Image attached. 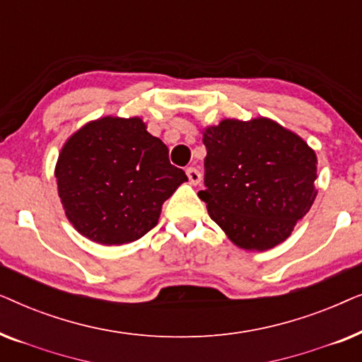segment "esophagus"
Instances as JSON below:
<instances>
[{
  "mask_svg": "<svg viewBox=\"0 0 362 362\" xmlns=\"http://www.w3.org/2000/svg\"><path fill=\"white\" fill-rule=\"evenodd\" d=\"M186 175H187V177H189V182L191 185H199L201 182V173L196 170V168H187L186 170Z\"/></svg>",
  "mask_w": 362,
  "mask_h": 362,
  "instance_id": "34e87169",
  "label": "esophagus"
}]
</instances>
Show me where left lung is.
I'll list each match as a JSON object with an SVG mask.
<instances>
[{
    "mask_svg": "<svg viewBox=\"0 0 362 362\" xmlns=\"http://www.w3.org/2000/svg\"><path fill=\"white\" fill-rule=\"evenodd\" d=\"M204 191L211 219L237 247L269 250L291 234L316 197V155L269 118L206 128Z\"/></svg>",
    "mask_w": 362,
    "mask_h": 362,
    "instance_id": "left-lung-1",
    "label": "left lung"
}]
</instances>
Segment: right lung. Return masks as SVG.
Here are the masks:
<instances>
[{"label":"right lung","instance_id":"1","mask_svg":"<svg viewBox=\"0 0 362 362\" xmlns=\"http://www.w3.org/2000/svg\"><path fill=\"white\" fill-rule=\"evenodd\" d=\"M56 177L67 219L103 245L145 235L158 224L163 202L187 181L138 117H103L82 127L62 146Z\"/></svg>","mask_w":362,"mask_h":362}]
</instances>
